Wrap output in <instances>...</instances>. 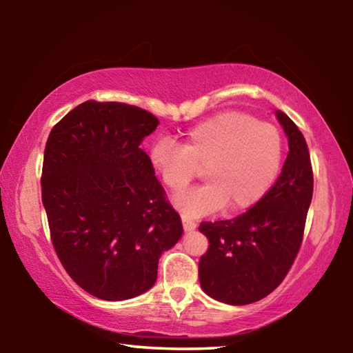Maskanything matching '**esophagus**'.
I'll return each instance as SVG.
<instances>
[{"label": "esophagus", "mask_w": 353, "mask_h": 353, "mask_svg": "<svg viewBox=\"0 0 353 353\" xmlns=\"http://www.w3.org/2000/svg\"><path fill=\"white\" fill-rule=\"evenodd\" d=\"M182 224H183V229L187 230V232H190V230H194L196 229V224L193 219H190L188 216H185V214H182Z\"/></svg>", "instance_id": "obj_1"}]
</instances>
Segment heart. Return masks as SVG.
Returning <instances> with one entry per match:
<instances>
[{"label":"heart","mask_w":353,"mask_h":353,"mask_svg":"<svg viewBox=\"0 0 353 353\" xmlns=\"http://www.w3.org/2000/svg\"><path fill=\"white\" fill-rule=\"evenodd\" d=\"M152 168L172 191L187 187L204 170L205 185L174 198L185 216L219 208L241 213L265 198L283 162V137L271 123L244 112H221L185 134L183 146L160 139L149 151Z\"/></svg>","instance_id":"1"}]
</instances>
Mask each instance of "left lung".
Here are the masks:
<instances>
[{"instance_id":"left-lung-1","label":"left lung","mask_w":353,"mask_h":353,"mask_svg":"<svg viewBox=\"0 0 353 353\" xmlns=\"http://www.w3.org/2000/svg\"><path fill=\"white\" fill-rule=\"evenodd\" d=\"M288 135L290 152L265 198L234 219L204 221L208 238L199 260V282L208 296L229 305H248L277 288L302 246L313 168L307 141L283 112L276 113Z\"/></svg>"}]
</instances>
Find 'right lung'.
<instances>
[{
  "instance_id": "right-lung-1",
  "label": "right lung",
  "mask_w": 353,
  "mask_h": 353,
  "mask_svg": "<svg viewBox=\"0 0 353 353\" xmlns=\"http://www.w3.org/2000/svg\"><path fill=\"white\" fill-rule=\"evenodd\" d=\"M152 113L117 101H85L51 129L41 201L65 271L103 301H126L157 280L163 250L183 227L140 145Z\"/></svg>"
}]
</instances>
